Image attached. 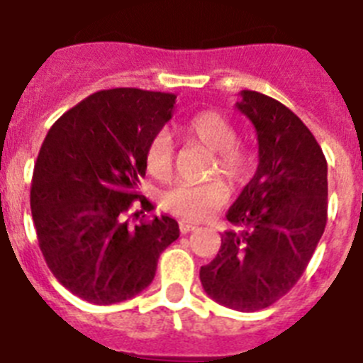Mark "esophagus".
<instances>
[{
	"mask_svg": "<svg viewBox=\"0 0 363 363\" xmlns=\"http://www.w3.org/2000/svg\"><path fill=\"white\" fill-rule=\"evenodd\" d=\"M179 230H182L184 234L192 233V230H196V225H192V223H189V221H179Z\"/></svg>",
	"mask_w": 363,
	"mask_h": 363,
	"instance_id": "obj_1",
	"label": "esophagus"
}]
</instances>
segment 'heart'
Instances as JSON below:
<instances>
[{
  "label": "heart",
  "mask_w": 363,
  "mask_h": 363,
  "mask_svg": "<svg viewBox=\"0 0 363 363\" xmlns=\"http://www.w3.org/2000/svg\"><path fill=\"white\" fill-rule=\"evenodd\" d=\"M189 140L200 143L214 152L211 174L225 176L230 184H242L249 172V158L238 147V130L223 114L214 111L198 112L184 125ZM174 149L169 133L160 130L150 138L145 150V165L150 176L165 179L172 172ZM229 200V189L223 182L214 179L209 184H179L165 192L163 207L184 220L200 221L220 209Z\"/></svg>",
  "instance_id": "heart-1"
}]
</instances>
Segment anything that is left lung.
<instances>
[{
	"label": "left lung",
	"mask_w": 363,
	"mask_h": 363,
	"mask_svg": "<svg viewBox=\"0 0 363 363\" xmlns=\"http://www.w3.org/2000/svg\"><path fill=\"white\" fill-rule=\"evenodd\" d=\"M236 108L258 136V169L227 213L203 291L242 313L265 309L306 271L327 223V162L313 133L277 99L242 91Z\"/></svg>",
	"instance_id": "obj_1"
}]
</instances>
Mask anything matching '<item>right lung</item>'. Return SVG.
<instances>
[{
  "label": "right lung",
  "mask_w": 363,
  "mask_h": 363,
  "mask_svg": "<svg viewBox=\"0 0 363 363\" xmlns=\"http://www.w3.org/2000/svg\"><path fill=\"white\" fill-rule=\"evenodd\" d=\"M176 96L108 89L85 98L50 127L38 154L30 211L45 262L57 281L96 306L149 287L178 221L154 216L130 225L150 138L174 114ZM136 216V213H134Z\"/></svg>",
  "instance_id": "obj_1"
}]
</instances>
